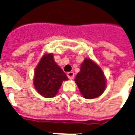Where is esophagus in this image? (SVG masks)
Masks as SVG:
<instances>
[{
	"instance_id": "esophagus-1",
	"label": "esophagus",
	"mask_w": 135,
	"mask_h": 135,
	"mask_svg": "<svg viewBox=\"0 0 135 135\" xmlns=\"http://www.w3.org/2000/svg\"><path fill=\"white\" fill-rule=\"evenodd\" d=\"M67 75H68V77L69 79H73L74 78V76H75V73H73V72H68V73H67Z\"/></svg>"
}]
</instances>
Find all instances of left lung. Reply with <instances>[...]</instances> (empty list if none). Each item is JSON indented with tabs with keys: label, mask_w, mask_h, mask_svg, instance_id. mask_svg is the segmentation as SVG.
Instances as JSON below:
<instances>
[{
	"label": "left lung",
	"mask_w": 135,
	"mask_h": 135,
	"mask_svg": "<svg viewBox=\"0 0 135 135\" xmlns=\"http://www.w3.org/2000/svg\"><path fill=\"white\" fill-rule=\"evenodd\" d=\"M75 81L86 99L97 98L105 90V80L103 71L90 59H84Z\"/></svg>",
	"instance_id": "1"
}]
</instances>
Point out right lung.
I'll return each mask as SVG.
<instances>
[{
	"instance_id": "right-lung-1",
	"label": "right lung",
	"mask_w": 135,
	"mask_h": 135,
	"mask_svg": "<svg viewBox=\"0 0 135 135\" xmlns=\"http://www.w3.org/2000/svg\"><path fill=\"white\" fill-rule=\"evenodd\" d=\"M68 79L65 73L54 61L52 53L45 55L35 69L34 86L46 98L55 97L62 82Z\"/></svg>"
}]
</instances>
